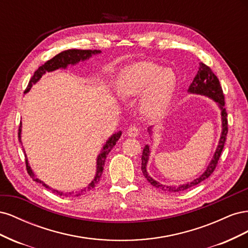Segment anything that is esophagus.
<instances>
[{
    "label": "esophagus",
    "instance_id": "obj_1",
    "mask_svg": "<svg viewBox=\"0 0 248 248\" xmlns=\"http://www.w3.org/2000/svg\"><path fill=\"white\" fill-rule=\"evenodd\" d=\"M139 134H140V130L136 126H130L128 130H127V136L130 138H136L139 136Z\"/></svg>",
    "mask_w": 248,
    "mask_h": 248
}]
</instances>
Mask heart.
I'll return each instance as SVG.
<instances>
[{"mask_svg":"<svg viewBox=\"0 0 248 248\" xmlns=\"http://www.w3.org/2000/svg\"><path fill=\"white\" fill-rule=\"evenodd\" d=\"M178 78L171 69L152 62H140L125 68L118 79V92L125 98L141 97L140 110L149 119L164 114L174 96Z\"/></svg>","mask_w":248,"mask_h":248,"instance_id":"1","label":"heart"}]
</instances>
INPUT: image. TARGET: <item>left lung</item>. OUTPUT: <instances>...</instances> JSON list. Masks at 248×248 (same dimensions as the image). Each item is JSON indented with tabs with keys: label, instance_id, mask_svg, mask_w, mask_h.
I'll use <instances>...</instances> for the list:
<instances>
[{
	"label": "left lung",
	"instance_id": "obj_1",
	"mask_svg": "<svg viewBox=\"0 0 248 248\" xmlns=\"http://www.w3.org/2000/svg\"><path fill=\"white\" fill-rule=\"evenodd\" d=\"M200 67H199V71L197 73V76L194 77L191 85L188 88V93L191 94H199V95H204L209 97V98L213 99L217 104H218V108L221 110V124H222V130L220 134V139L218 146L216 148V151L213 155L212 160L210 161L209 166L207 167L206 170L202 172V174L194 179L193 181L185 183V184H180L176 186H171V185H164L160 184L159 182H157L156 180H154L152 177H150L148 171H147V163L149 160V156H150V148L148 145L145 146L144 150H142V155H141V171L144 174L145 178L148 180V182L155 186L156 188H159L163 191H168V192H181L183 190L189 189L191 187L198 185L199 183L202 182L204 180L208 179L210 176L212 175V172L214 171L217 163H218L219 157L221 155L222 149L224 146V142H226L227 140V134H228V114L226 111V108H224V96L222 92V88L220 86L219 79L217 78V77L213 73L209 66L205 65L202 62H200ZM149 133L151 134L152 130L148 129Z\"/></svg>",
	"mask_w": 248,
	"mask_h": 248
}]
</instances>
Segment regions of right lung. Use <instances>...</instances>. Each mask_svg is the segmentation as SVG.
Segmentation results:
<instances>
[{"label": "right lung", "mask_w": 248, "mask_h": 248, "mask_svg": "<svg viewBox=\"0 0 248 248\" xmlns=\"http://www.w3.org/2000/svg\"><path fill=\"white\" fill-rule=\"evenodd\" d=\"M100 50H91V49H68V50H64L62 52H60L57 56H55L52 59L48 60L46 63H44V65L40 66L38 69H37L34 72V76L31 78L29 81V85L26 89L25 93L29 92L30 89L32 88V86L34 84H36L37 81H38L41 77L43 76L46 72H50V71H54L56 69L59 68H66L68 65H76L78 64L79 61H86L90 57H92V55H97V54H100ZM21 123L19 125V128H18V140L21 142ZM122 132L119 131L115 134H112V136L107 140L106 144L103 145V148L100 151L99 155L97 156V168H96V175L93 179V181L90 183L86 188L78 190V191H71V192H66L64 193L63 191H59L57 189H52L48 185H46L41 180H39L38 178H35L34 172L31 169V167L29 166V162H28V158H27V155L25 152V157H26V167H27V170H28V174L30 175V177H32L34 181L38 182L40 184H42L46 188L51 190L54 193L58 194V196H65V197H79L81 194H85L87 191H90L91 189H93L94 187L96 186V184L99 182L100 177L102 175V171H103V167H104V162H106L107 159V156L108 154L110 152V150L115 147L116 142L119 140L120 137H121Z\"/></svg>", "instance_id": "add662e5"}]
</instances>
